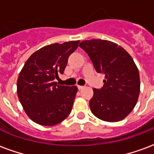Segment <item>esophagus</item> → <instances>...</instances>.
Instances as JSON below:
<instances>
[{
	"instance_id": "34e87169",
	"label": "esophagus",
	"mask_w": 154,
	"mask_h": 154,
	"mask_svg": "<svg viewBox=\"0 0 154 154\" xmlns=\"http://www.w3.org/2000/svg\"><path fill=\"white\" fill-rule=\"evenodd\" d=\"M83 88H84L83 86H77V89H78V90H82Z\"/></svg>"
}]
</instances>
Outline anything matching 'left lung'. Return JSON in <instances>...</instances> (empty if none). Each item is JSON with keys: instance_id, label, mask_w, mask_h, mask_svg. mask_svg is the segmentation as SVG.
Listing matches in <instances>:
<instances>
[{"instance_id": "left-lung-1", "label": "left lung", "mask_w": 154, "mask_h": 154, "mask_svg": "<svg viewBox=\"0 0 154 154\" xmlns=\"http://www.w3.org/2000/svg\"><path fill=\"white\" fill-rule=\"evenodd\" d=\"M98 73L105 75L103 87L94 88L90 108L98 119L116 122L135 106L140 91L139 70L132 57L121 46L103 39L81 42Z\"/></svg>"}]
</instances>
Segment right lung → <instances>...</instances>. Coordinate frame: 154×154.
<instances>
[{
    "label": "right lung",
    "mask_w": 154,
    "mask_h": 154,
    "mask_svg": "<svg viewBox=\"0 0 154 154\" xmlns=\"http://www.w3.org/2000/svg\"><path fill=\"white\" fill-rule=\"evenodd\" d=\"M80 41L41 48L25 62L17 80L19 100L27 116L38 125H55L69 116L77 92L76 86H58L67 59Z\"/></svg>",
    "instance_id": "1"
}]
</instances>
